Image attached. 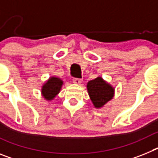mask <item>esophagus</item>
Returning a JSON list of instances; mask_svg holds the SVG:
<instances>
[{"instance_id":"esophagus-1","label":"esophagus","mask_w":158,"mask_h":158,"mask_svg":"<svg viewBox=\"0 0 158 158\" xmlns=\"http://www.w3.org/2000/svg\"><path fill=\"white\" fill-rule=\"evenodd\" d=\"M73 82L74 84H77V85H80V84L82 82V80L81 79H80V78H74V79L73 80Z\"/></svg>"}]
</instances>
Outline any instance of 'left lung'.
I'll list each match as a JSON object with an SVG mask.
<instances>
[{"instance_id": "left-lung-1", "label": "left lung", "mask_w": 158, "mask_h": 158, "mask_svg": "<svg viewBox=\"0 0 158 158\" xmlns=\"http://www.w3.org/2000/svg\"><path fill=\"white\" fill-rule=\"evenodd\" d=\"M87 90L89 97L96 108H100L114 96L115 89L100 77L88 82Z\"/></svg>"}]
</instances>
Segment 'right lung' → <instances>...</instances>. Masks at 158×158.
<instances>
[{"label": "right lung", "mask_w": 158, "mask_h": 158, "mask_svg": "<svg viewBox=\"0 0 158 158\" xmlns=\"http://www.w3.org/2000/svg\"><path fill=\"white\" fill-rule=\"evenodd\" d=\"M62 85L63 81L60 78L51 77L42 87V95L47 100H52L59 93Z\"/></svg>", "instance_id": "add662e5"}]
</instances>
